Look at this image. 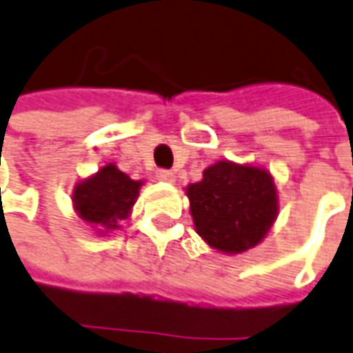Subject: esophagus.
Listing matches in <instances>:
<instances>
[{"label":"esophagus","mask_w":353,"mask_h":353,"mask_svg":"<svg viewBox=\"0 0 353 353\" xmlns=\"http://www.w3.org/2000/svg\"><path fill=\"white\" fill-rule=\"evenodd\" d=\"M157 177L160 181H168V183H172L176 176H174V172H170V170H158Z\"/></svg>","instance_id":"esophagus-1"}]
</instances>
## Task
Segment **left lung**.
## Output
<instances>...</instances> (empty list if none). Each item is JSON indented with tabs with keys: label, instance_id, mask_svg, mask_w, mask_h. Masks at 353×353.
Returning <instances> with one entry per match:
<instances>
[{
	"label": "left lung",
	"instance_id": "1",
	"mask_svg": "<svg viewBox=\"0 0 353 353\" xmlns=\"http://www.w3.org/2000/svg\"><path fill=\"white\" fill-rule=\"evenodd\" d=\"M185 193L196 234L226 255L261 243L278 216L276 185L263 168L222 160Z\"/></svg>",
	"mask_w": 353,
	"mask_h": 353
}]
</instances>
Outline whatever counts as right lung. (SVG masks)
Wrapping results in <instances>:
<instances>
[{
	"instance_id": "add662e5",
	"label": "right lung",
	"mask_w": 353,
	"mask_h": 353,
	"mask_svg": "<svg viewBox=\"0 0 353 353\" xmlns=\"http://www.w3.org/2000/svg\"><path fill=\"white\" fill-rule=\"evenodd\" d=\"M141 185L143 181H135L114 164H106L75 187L73 205L77 214L88 224L104 227L100 234L117 230V222L129 216Z\"/></svg>"
}]
</instances>
